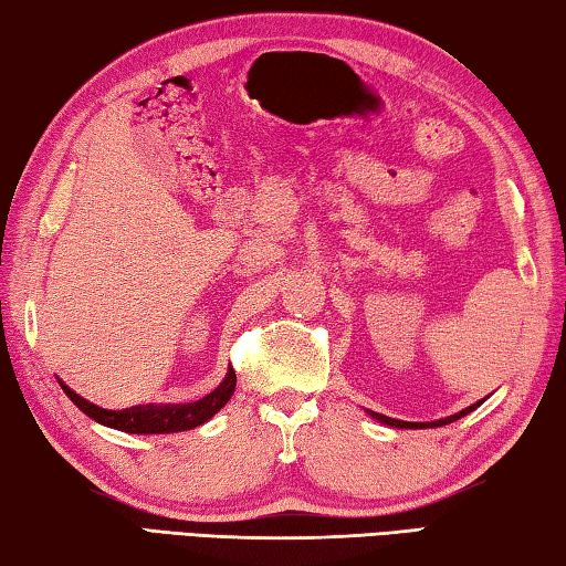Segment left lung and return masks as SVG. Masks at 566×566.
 Wrapping results in <instances>:
<instances>
[{
  "label": "left lung",
  "mask_w": 566,
  "mask_h": 566,
  "mask_svg": "<svg viewBox=\"0 0 566 566\" xmlns=\"http://www.w3.org/2000/svg\"><path fill=\"white\" fill-rule=\"evenodd\" d=\"M472 408H468V410H462V412H458V415H452V418H448V420H440V422H432V424H448V422H454V420H460L462 415H468ZM375 418H378L380 422H385V424H395V428H408V422H402V420H392V418H385V415H378L375 412ZM410 428H412V422H410ZM422 428V424H420Z\"/></svg>",
  "instance_id": "8db88e82"
}]
</instances>
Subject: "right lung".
Here are the masks:
<instances>
[{
  "label": "right lung",
  "instance_id": "obj_1",
  "mask_svg": "<svg viewBox=\"0 0 566 566\" xmlns=\"http://www.w3.org/2000/svg\"><path fill=\"white\" fill-rule=\"evenodd\" d=\"M62 390L72 398L78 410L96 422L106 424V428L134 432V434H164V432H181L193 430L206 420H211L213 415L231 400L235 390V373L233 368L228 370L226 380L218 385L213 392H208L206 398L186 405H136V408L126 410H104L98 405L84 400L82 395H76L72 388H66L62 382Z\"/></svg>",
  "mask_w": 566,
  "mask_h": 566
}]
</instances>
